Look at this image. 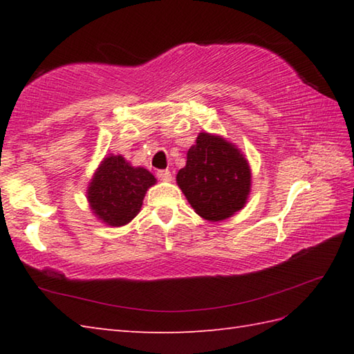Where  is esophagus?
Instances as JSON below:
<instances>
[{"mask_svg":"<svg viewBox=\"0 0 354 354\" xmlns=\"http://www.w3.org/2000/svg\"><path fill=\"white\" fill-rule=\"evenodd\" d=\"M156 176L158 179H161V181H165V183L171 181V173L169 170H158Z\"/></svg>","mask_w":354,"mask_h":354,"instance_id":"esophagus-1","label":"esophagus"}]
</instances>
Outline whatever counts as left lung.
<instances>
[{
  "label": "left lung",
  "instance_id": "left-lung-1",
  "mask_svg": "<svg viewBox=\"0 0 354 354\" xmlns=\"http://www.w3.org/2000/svg\"><path fill=\"white\" fill-rule=\"evenodd\" d=\"M176 183L201 217L217 222L242 209L251 192V169L245 155L221 135L201 132L187 152Z\"/></svg>",
  "mask_w": 354,
  "mask_h": 354
}]
</instances>
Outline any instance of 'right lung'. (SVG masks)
<instances>
[{"mask_svg":"<svg viewBox=\"0 0 354 354\" xmlns=\"http://www.w3.org/2000/svg\"><path fill=\"white\" fill-rule=\"evenodd\" d=\"M156 183L145 167H133L122 155L103 158L88 185L93 213L111 227H123L140 213L147 189Z\"/></svg>","mask_w":354,"mask_h":354,"instance_id":"obj_1","label":"right lung"}]
</instances>
